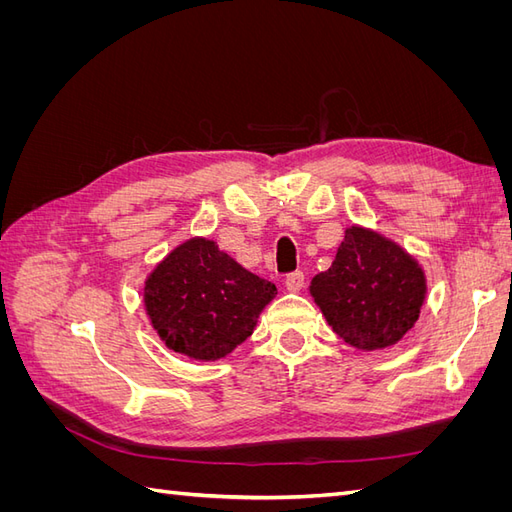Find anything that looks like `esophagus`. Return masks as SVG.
<instances>
[{"label":"esophagus","mask_w":512,"mask_h":512,"mask_svg":"<svg viewBox=\"0 0 512 512\" xmlns=\"http://www.w3.org/2000/svg\"><path fill=\"white\" fill-rule=\"evenodd\" d=\"M303 286H305V275L301 271H294L286 277V288L290 292H299Z\"/></svg>","instance_id":"esophagus-1"}]
</instances>
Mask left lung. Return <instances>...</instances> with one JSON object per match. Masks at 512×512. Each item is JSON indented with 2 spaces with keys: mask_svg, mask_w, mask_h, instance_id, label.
<instances>
[{
  "mask_svg": "<svg viewBox=\"0 0 512 512\" xmlns=\"http://www.w3.org/2000/svg\"><path fill=\"white\" fill-rule=\"evenodd\" d=\"M309 294L346 344L371 352L395 346L414 327L427 277L399 243L354 224L333 265L309 284Z\"/></svg>",
  "mask_w": 512,
  "mask_h": 512,
  "instance_id": "1",
  "label": "left lung"
}]
</instances>
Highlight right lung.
Returning <instances> with one entry per match:
<instances>
[{
	"label": "right lung",
	"instance_id": "add662e5",
	"mask_svg": "<svg viewBox=\"0 0 512 512\" xmlns=\"http://www.w3.org/2000/svg\"><path fill=\"white\" fill-rule=\"evenodd\" d=\"M275 294V284L241 267L213 239L192 237L147 275L143 301L170 350L220 361L254 333Z\"/></svg>",
	"mask_w": 512,
	"mask_h": 512
}]
</instances>
